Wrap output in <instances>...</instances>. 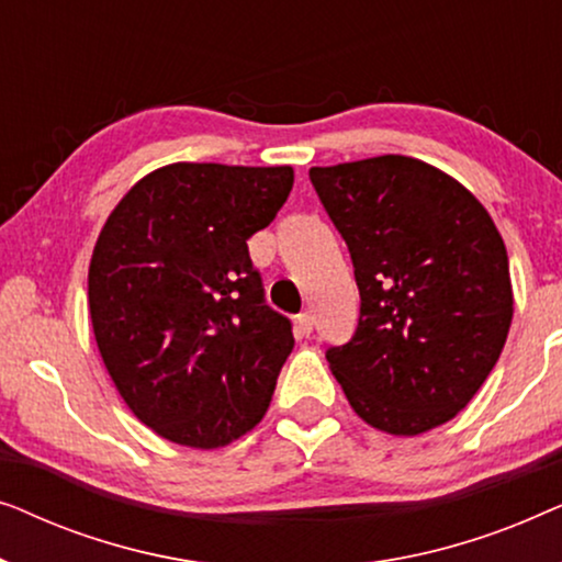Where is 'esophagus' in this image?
<instances>
[{"mask_svg":"<svg viewBox=\"0 0 562 562\" xmlns=\"http://www.w3.org/2000/svg\"><path fill=\"white\" fill-rule=\"evenodd\" d=\"M312 329H314V317H312V312H302L296 317V333L299 335H312Z\"/></svg>","mask_w":562,"mask_h":562,"instance_id":"34e87169","label":"esophagus"}]
</instances>
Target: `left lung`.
Wrapping results in <instances>:
<instances>
[{
	"instance_id": "8db88e82",
	"label": "left lung",
	"mask_w": 562,
	"mask_h": 562,
	"mask_svg": "<svg viewBox=\"0 0 562 562\" xmlns=\"http://www.w3.org/2000/svg\"><path fill=\"white\" fill-rule=\"evenodd\" d=\"M350 250L360 317L327 363L360 419L422 435L488 379L514 296L502 235L463 183L406 156L310 168Z\"/></svg>"
}]
</instances>
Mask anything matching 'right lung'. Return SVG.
I'll return each instance as SVG.
<instances>
[{"label":"right lung","mask_w":562,"mask_h":562,"mask_svg":"<svg viewBox=\"0 0 562 562\" xmlns=\"http://www.w3.org/2000/svg\"><path fill=\"white\" fill-rule=\"evenodd\" d=\"M291 187V166L171 164L137 181L99 233V352L135 417L166 440L222 448L271 404L294 335L266 304L248 240Z\"/></svg>","instance_id":"add662e5"}]
</instances>
